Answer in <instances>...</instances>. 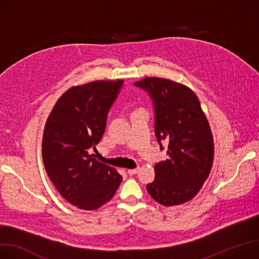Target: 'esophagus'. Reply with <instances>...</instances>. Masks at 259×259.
<instances>
[{
	"instance_id": "34e87169",
	"label": "esophagus",
	"mask_w": 259,
	"mask_h": 259,
	"mask_svg": "<svg viewBox=\"0 0 259 259\" xmlns=\"http://www.w3.org/2000/svg\"><path fill=\"white\" fill-rule=\"evenodd\" d=\"M140 170V167H136V168H132V169H128V171L127 173L130 175V176H132V175H135L137 171Z\"/></svg>"
}]
</instances>
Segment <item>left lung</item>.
<instances>
[{"instance_id":"left-lung-1","label":"left lung","mask_w":259,"mask_h":259,"mask_svg":"<svg viewBox=\"0 0 259 259\" xmlns=\"http://www.w3.org/2000/svg\"><path fill=\"white\" fill-rule=\"evenodd\" d=\"M134 85L145 91L154 108V132L167 159L155 164L149 195L161 205L192 200L207 179L213 160V140L200 102L186 86L161 78H145Z\"/></svg>"}]
</instances>
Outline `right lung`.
Returning <instances> with one entry per match:
<instances>
[{
	"instance_id": "1",
	"label": "right lung",
	"mask_w": 259,
	"mask_h": 259,
	"mask_svg": "<svg viewBox=\"0 0 259 259\" xmlns=\"http://www.w3.org/2000/svg\"><path fill=\"white\" fill-rule=\"evenodd\" d=\"M122 80L95 81L66 91L52 109L42 136L47 174L60 195L80 209L108 202L122 176L95 155L107 116L123 88Z\"/></svg>"
}]
</instances>
